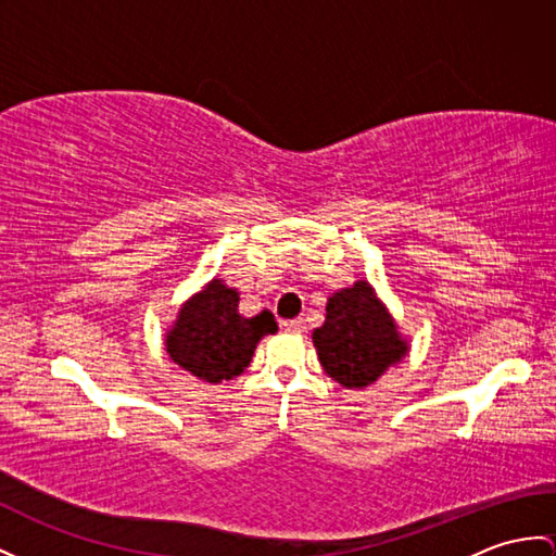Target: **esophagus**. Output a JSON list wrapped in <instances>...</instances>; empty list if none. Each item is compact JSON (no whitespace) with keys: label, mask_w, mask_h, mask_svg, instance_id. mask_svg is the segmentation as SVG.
<instances>
[{"label":"esophagus","mask_w":556,"mask_h":556,"mask_svg":"<svg viewBox=\"0 0 556 556\" xmlns=\"http://www.w3.org/2000/svg\"><path fill=\"white\" fill-rule=\"evenodd\" d=\"M280 325H282V330H288V332H304V330H306V323H304V318L282 320Z\"/></svg>","instance_id":"obj_1"}]
</instances>
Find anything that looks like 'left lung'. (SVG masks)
Returning <instances> with one entry per match:
<instances>
[{"label": "left lung", "instance_id": "1", "mask_svg": "<svg viewBox=\"0 0 556 556\" xmlns=\"http://www.w3.org/2000/svg\"><path fill=\"white\" fill-rule=\"evenodd\" d=\"M323 370L344 389H365L408 356L410 344L368 280L337 290L311 334Z\"/></svg>", "mask_w": 556, "mask_h": 556}]
</instances>
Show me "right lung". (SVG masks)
<instances>
[{"mask_svg":"<svg viewBox=\"0 0 556 556\" xmlns=\"http://www.w3.org/2000/svg\"><path fill=\"white\" fill-rule=\"evenodd\" d=\"M240 292L224 278H212L181 304L165 332L167 356L181 370L210 384L245 372L262 337L274 334L278 323L270 311L252 318L238 311Z\"/></svg>","mask_w":556,"mask_h":556,"instance_id":"obj_1","label":"right lung"}]
</instances>
